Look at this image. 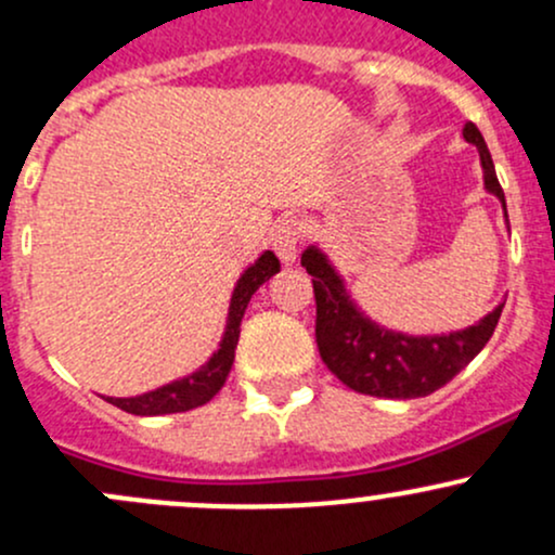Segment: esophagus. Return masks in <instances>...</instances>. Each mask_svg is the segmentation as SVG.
<instances>
[{
	"mask_svg": "<svg viewBox=\"0 0 555 555\" xmlns=\"http://www.w3.org/2000/svg\"><path fill=\"white\" fill-rule=\"evenodd\" d=\"M302 240V227L297 221H284L273 231V249L284 266H292L297 260V247Z\"/></svg>",
	"mask_w": 555,
	"mask_h": 555,
	"instance_id": "esophagus-1",
	"label": "esophagus"
}]
</instances>
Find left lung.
Segmentation results:
<instances>
[{"instance_id":"obj_1","label":"left lung","mask_w":555,"mask_h":555,"mask_svg":"<svg viewBox=\"0 0 555 555\" xmlns=\"http://www.w3.org/2000/svg\"><path fill=\"white\" fill-rule=\"evenodd\" d=\"M464 139L479 152L485 189L498 197L503 208L505 227V194L498 184L495 166L487 150L482 133L474 124L464 126ZM300 263L313 276L315 295V343L324 363L343 385L371 398L411 400L437 392L446 387L461 369H466L487 339L495 332L503 306H495L477 324L453 328L442 334H405L379 324L358 306L347 289L345 276L332 263L321 245L302 249Z\"/></svg>"}]
</instances>
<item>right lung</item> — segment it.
Returning <instances> with one entry per match:
<instances>
[{
	"label": "right lung",
	"mask_w": 555,
	"mask_h": 555,
	"mask_svg": "<svg viewBox=\"0 0 555 555\" xmlns=\"http://www.w3.org/2000/svg\"><path fill=\"white\" fill-rule=\"evenodd\" d=\"M279 258L271 249H263L258 258L249 263L242 276L236 279L234 292L229 300L227 326H223L221 343L210 352L208 361L192 374L179 376V379L168 382V385L150 389V392L131 395V398H105L107 403L118 405L120 411L133 413V416H166V413H184L192 408L205 405L208 400L216 398V392L227 385V376L234 363V350L240 343V326L242 315H245L249 297L255 295L273 273H279Z\"/></svg>",
	"instance_id": "right-lung-1"
}]
</instances>
